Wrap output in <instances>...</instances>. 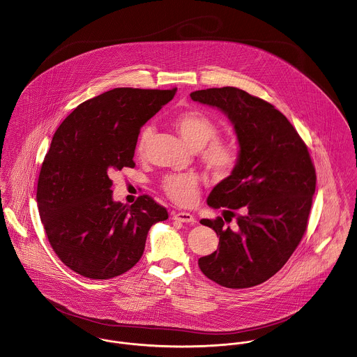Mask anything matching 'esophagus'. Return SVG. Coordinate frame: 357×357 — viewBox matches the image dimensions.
<instances>
[{"label": "esophagus", "instance_id": "1", "mask_svg": "<svg viewBox=\"0 0 357 357\" xmlns=\"http://www.w3.org/2000/svg\"><path fill=\"white\" fill-rule=\"evenodd\" d=\"M172 219L181 222H190V224L195 222L194 216L188 212H172Z\"/></svg>", "mask_w": 357, "mask_h": 357}]
</instances>
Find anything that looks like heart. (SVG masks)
I'll list each match as a JSON object with an SVG mask.
<instances>
[{"mask_svg":"<svg viewBox=\"0 0 357 357\" xmlns=\"http://www.w3.org/2000/svg\"><path fill=\"white\" fill-rule=\"evenodd\" d=\"M172 126L190 149L201 151L202 165L213 175L225 176L234 169L238 162V149L235 144L218 138L219 128L206 114L197 110L183 111L172 119ZM151 136L152 128H142L136 146L138 156L145 153ZM162 188L171 201L188 206L198 198L199 179L192 174L168 175Z\"/></svg>","mask_w":357,"mask_h":357,"instance_id":"obj_1","label":"heart"}]
</instances>
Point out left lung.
<instances>
[{
    "label": "left lung",
    "instance_id": "obj_1",
    "mask_svg": "<svg viewBox=\"0 0 357 357\" xmlns=\"http://www.w3.org/2000/svg\"><path fill=\"white\" fill-rule=\"evenodd\" d=\"M190 98L222 111L239 142L231 175L206 199L224 219L201 220L218 234L219 248L198 266L225 288L262 284L287 264L307 229L317 183L308 149L285 115L246 91L208 88ZM232 217L237 222L227 226Z\"/></svg>",
    "mask_w": 357,
    "mask_h": 357
}]
</instances>
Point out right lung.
Masks as SVG:
<instances>
[{
  "instance_id": "obj_1",
  "label": "right lung",
  "mask_w": 357,
  "mask_h": 357,
  "mask_svg": "<svg viewBox=\"0 0 357 357\" xmlns=\"http://www.w3.org/2000/svg\"><path fill=\"white\" fill-rule=\"evenodd\" d=\"M175 91L114 88L79 105L56 129L36 201L50 245L73 272L93 280L128 272L139 261L151 227L168 219L149 195L130 206L115 202L110 175L136 165L139 129Z\"/></svg>"
}]
</instances>
